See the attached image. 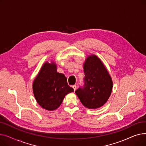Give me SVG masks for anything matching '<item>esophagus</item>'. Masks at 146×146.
I'll list each match as a JSON object with an SVG mask.
<instances>
[{"label":"esophagus","mask_w":146,"mask_h":146,"mask_svg":"<svg viewBox=\"0 0 146 146\" xmlns=\"http://www.w3.org/2000/svg\"><path fill=\"white\" fill-rule=\"evenodd\" d=\"M72 88H73L74 90L75 91V90H76V85H73V86H72Z\"/></svg>","instance_id":"obj_1"}]
</instances>
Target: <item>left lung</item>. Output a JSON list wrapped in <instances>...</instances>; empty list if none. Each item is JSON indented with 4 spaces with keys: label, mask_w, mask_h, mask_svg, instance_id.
Returning <instances> with one entry per match:
<instances>
[{
    "label": "left lung",
    "mask_w": 146,
    "mask_h": 146,
    "mask_svg": "<svg viewBox=\"0 0 146 146\" xmlns=\"http://www.w3.org/2000/svg\"><path fill=\"white\" fill-rule=\"evenodd\" d=\"M84 85L75 93L82 104L89 109L103 106L112 90V80L104 64L96 56H88L83 64Z\"/></svg>",
    "instance_id": "left-lung-1"
}]
</instances>
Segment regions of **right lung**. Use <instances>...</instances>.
<instances>
[{
	"label": "right lung",
	"instance_id": "1",
	"mask_svg": "<svg viewBox=\"0 0 146 146\" xmlns=\"http://www.w3.org/2000/svg\"><path fill=\"white\" fill-rule=\"evenodd\" d=\"M33 92L38 104L48 111L57 109L64 96L74 89L68 85L64 74L57 72L54 63L45 62L35 79Z\"/></svg>",
	"mask_w": 146,
	"mask_h": 146
}]
</instances>
